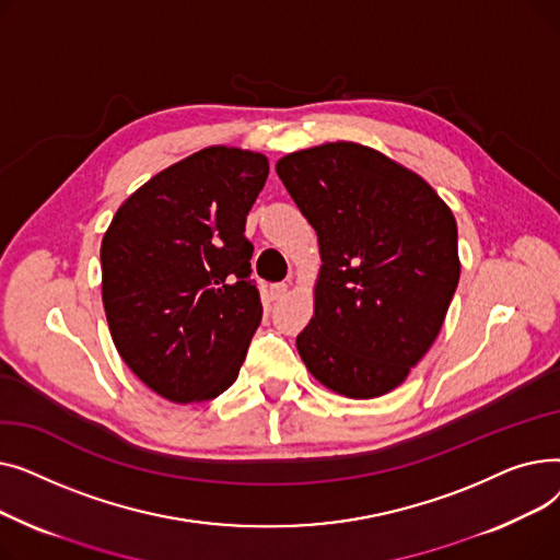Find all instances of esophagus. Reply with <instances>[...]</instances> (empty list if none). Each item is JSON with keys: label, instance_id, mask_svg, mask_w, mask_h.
Returning a JSON list of instances; mask_svg holds the SVG:
<instances>
[{"label": "esophagus", "instance_id": "34e87169", "mask_svg": "<svg viewBox=\"0 0 560 560\" xmlns=\"http://www.w3.org/2000/svg\"><path fill=\"white\" fill-rule=\"evenodd\" d=\"M288 295V283H272L270 285V298L272 300H283Z\"/></svg>", "mask_w": 560, "mask_h": 560}]
</instances>
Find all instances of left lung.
<instances>
[{
	"mask_svg": "<svg viewBox=\"0 0 560 560\" xmlns=\"http://www.w3.org/2000/svg\"><path fill=\"white\" fill-rule=\"evenodd\" d=\"M277 174L317 233L315 315L298 336L311 374L338 395L390 393L427 354L458 285L450 206L370 147L327 142Z\"/></svg>",
	"mask_w": 560,
	"mask_h": 560,
	"instance_id": "left-lung-1",
	"label": "left lung"
}]
</instances>
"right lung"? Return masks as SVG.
Here are the masks:
<instances>
[{
    "mask_svg": "<svg viewBox=\"0 0 560 560\" xmlns=\"http://www.w3.org/2000/svg\"><path fill=\"white\" fill-rule=\"evenodd\" d=\"M268 159L206 150L152 176L117 209L102 241V300L113 342L156 395H222L260 325L245 238Z\"/></svg>",
    "mask_w": 560,
    "mask_h": 560,
    "instance_id": "right-lung-1",
    "label": "right lung"
}]
</instances>
